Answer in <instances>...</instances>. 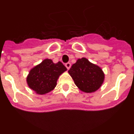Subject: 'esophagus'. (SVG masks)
<instances>
[{"instance_id": "obj_1", "label": "esophagus", "mask_w": 134, "mask_h": 134, "mask_svg": "<svg viewBox=\"0 0 134 134\" xmlns=\"http://www.w3.org/2000/svg\"><path fill=\"white\" fill-rule=\"evenodd\" d=\"M65 67H67V69H69L71 67V63H67L65 64Z\"/></svg>"}]
</instances>
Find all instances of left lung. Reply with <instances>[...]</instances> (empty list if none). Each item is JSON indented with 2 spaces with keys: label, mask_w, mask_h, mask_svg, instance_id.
I'll use <instances>...</instances> for the list:
<instances>
[{
  "label": "left lung",
  "mask_w": 134,
  "mask_h": 134,
  "mask_svg": "<svg viewBox=\"0 0 134 134\" xmlns=\"http://www.w3.org/2000/svg\"><path fill=\"white\" fill-rule=\"evenodd\" d=\"M68 73L80 90L84 93L96 91L102 86L105 75L102 68L86 58L77 59Z\"/></svg>",
  "instance_id": "8db88e82"
}]
</instances>
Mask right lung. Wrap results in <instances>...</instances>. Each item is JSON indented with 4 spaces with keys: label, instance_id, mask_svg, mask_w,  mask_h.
<instances>
[{
    "label": "right lung",
    "instance_id": "obj_1",
    "mask_svg": "<svg viewBox=\"0 0 134 134\" xmlns=\"http://www.w3.org/2000/svg\"><path fill=\"white\" fill-rule=\"evenodd\" d=\"M67 68L61 62L54 63L46 58L30 70L26 77L29 88L37 94L45 95L52 91L57 86V80Z\"/></svg>",
    "mask_w": 134,
    "mask_h": 134
}]
</instances>
